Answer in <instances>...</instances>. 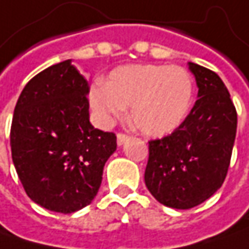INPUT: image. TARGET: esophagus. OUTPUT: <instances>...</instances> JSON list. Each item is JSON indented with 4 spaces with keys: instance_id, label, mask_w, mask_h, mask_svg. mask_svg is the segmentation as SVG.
<instances>
[{
    "instance_id": "esophagus-1",
    "label": "esophagus",
    "mask_w": 249,
    "mask_h": 249,
    "mask_svg": "<svg viewBox=\"0 0 249 249\" xmlns=\"http://www.w3.org/2000/svg\"><path fill=\"white\" fill-rule=\"evenodd\" d=\"M116 140H118V145H119V147H122V145H123V144H124L127 140H129V137H127L126 134H122V133H119V134H118V139Z\"/></svg>"
}]
</instances>
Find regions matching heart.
Wrapping results in <instances>:
<instances>
[{"label":"heart","instance_id":"heart-1","mask_svg":"<svg viewBox=\"0 0 249 249\" xmlns=\"http://www.w3.org/2000/svg\"><path fill=\"white\" fill-rule=\"evenodd\" d=\"M194 97V82L186 69L169 65H126L110 72L90 90L91 108L102 122L124 116L142 134L163 137L184 122Z\"/></svg>","mask_w":249,"mask_h":249}]
</instances>
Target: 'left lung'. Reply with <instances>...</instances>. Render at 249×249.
Masks as SVG:
<instances>
[{"mask_svg": "<svg viewBox=\"0 0 249 249\" xmlns=\"http://www.w3.org/2000/svg\"><path fill=\"white\" fill-rule=\"evenodd\" d=\"M198 100L170 136L149 141L145 186L162 205L190 209L215 194L225 181L234 145L237 112L215 72L188 62Z\"/></svg>", "mask_w": 249, "mask_h": 249, "instance_id": "obj_1", "label": "left lung"}]
</instances>
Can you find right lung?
Instances as JSON below:
<instances>
[{
    "mask_svg": "<svg viewBox=\"0 0 249 249\" xmlns=\"http://www.w3.org/2000/svg\"><path fill=\"white\" fill-rule=\"evenodd\" d=\"M89 83L72 59L24 86L14 110L11 151L26 194L37 205L73 213L91 204L116 136L90 123Z\"/></svg>",
    "mask_w": 249,
    "mask_h": 249,
    "instance_id": "obj_1",
    "label": "right lung"
}]
</instances>
